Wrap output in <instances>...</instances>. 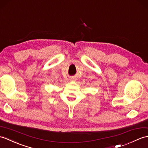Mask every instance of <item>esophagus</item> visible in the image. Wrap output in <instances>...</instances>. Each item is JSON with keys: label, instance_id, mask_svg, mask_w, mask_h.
<instances>
[{"label": "esophagus", "instance_id": "1", "mask_svg": "<svg viewBox=\"0 0 148 148\" xmlns=\"http://www.w3.org/2000/svg\"><path fill=\"white\" fill-rule=\"evenodd\" d=\"M70 80H71V81H74V78H71Z\"/></svg>", "mask_w": 148, "mask_h": 148}]
</instances>
